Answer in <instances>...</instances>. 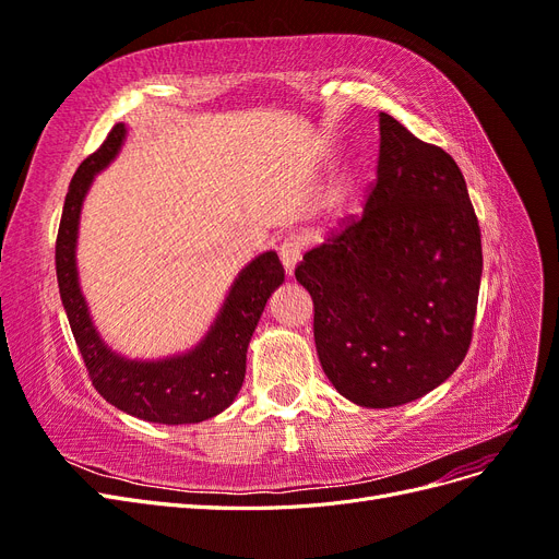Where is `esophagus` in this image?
I'll return each instance as SVG.
<instances>
[{
  "mask_svg": "<svg viewBox=\"0 0 559 559\" xmlns=\"http://www.w3.org/2000/svg\"><path fill=\"white\" fill-rule=\"evenodd\" d=\"M300 251H302V242L300 238H296V235H289V238H284L277 247V253H280V261L286 270V275L294 273L296 263L300 261Z\"/></svg>",
  "mask_w": 559,
  "mask_h": 559,
  "instance_id": "34e87169",
  "label": "esophagus"
}]
</instances>
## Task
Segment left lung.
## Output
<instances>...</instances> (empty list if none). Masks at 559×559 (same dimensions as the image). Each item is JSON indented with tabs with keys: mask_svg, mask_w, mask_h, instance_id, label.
<instances>
[{
	"mask_svg": "<svg viewBox=\"0 0 559 559\" xmlns=\"http://www.w3.org/2000/svg\"><path fill=\"white\" fill-rule=\"evenodd\" d=\"M480 275V226L462 170L380 114L378 179L364 214L296 265L331 384L366 408L429 394L466 357Z\"/></svg>",
	"mask_w": 559,
	"mask_h": 559,
	"instance_id": "obj_1",
	"label": "left lung"
}]
</instances>
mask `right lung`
Masks as SVG:
<instances>
[{"instance_id":"obj_1","label":"right lung","mask_w":559,"mask_h":559,"mask_svg":"<svg viewBox=\"0 0 559 559\" xmlns=\"http://www.w3.org/2000/svg\"><path fill=\"white\" fill-rule=\"evenodd\" d=\"M126 126L116 123L95 154L79 165L64 198L56 242L60 298L93 386L118 411L156 425H195L226 411L238 396L247 370V347L265 302L284 282L275 251L253 259L218 310L207 335L186 354L160 361H132L111 352L95 331L76 273V235L83 198L95 175L116 158Z\"/></svg>"}]
</instances>
